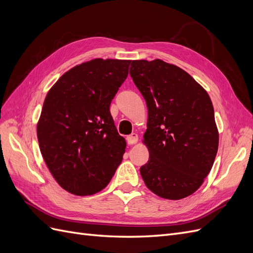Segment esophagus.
I'll return each instance as SVG.
<instances>
[{
	"label": "esophagus",
	"mask_w": 253,
	"mask_h": 253,
	"mask_svg": "<svg viewBox=\"0 0 253 253\" xmlns=\"http://www.w3.org/2000/svg\"><path fill=\"white\" fill-rule=\"evenodd\" d=\"M126 141L128 144H135L137 141H138V135L136 133H133L131 135L126 136Z\"/></svg>",
	"instance_id": "34e87169"
}]
</instances>
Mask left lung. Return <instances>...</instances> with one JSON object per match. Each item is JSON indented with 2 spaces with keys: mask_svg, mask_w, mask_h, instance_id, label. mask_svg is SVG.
Masks as SVG:
<instances>
[{
  "mask_svg": "<svg viewBox=\"0 0 253 253\" xmlns=\"http://www.w3.org/2000/svg\"><path fill=\"white\" fill-rule=\"evenodd\" d=\"M129 75L148 106L141 177L153 193L178 201L200 188L218 149L211 99L191 76L160 59L131 61Z\"/></svg>",
  "mask_w": 253,
  "mask_h": 253,
  "instance_id": "obj_1",
  "label": "left lung"
}]
</instances>
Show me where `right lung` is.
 <instances>
[{
    "mask_svg": "<svg viewBox=\"0 0 253 253\" xmlns=\"http://www.w3.org/2000/svg\"><path fill=\"white\" fill-rule=\"evenodd\" d=\"M131 60L94 59L76 65L45 98L37 135L41 154L60 187L75 195L108 186L126 152L110 113Z\"/></svg>",
    "mask_w": 253,
    "mask_h": 253,
    "instance_id": "obj_1",
    "label": "right lung"
}]
</instances>
